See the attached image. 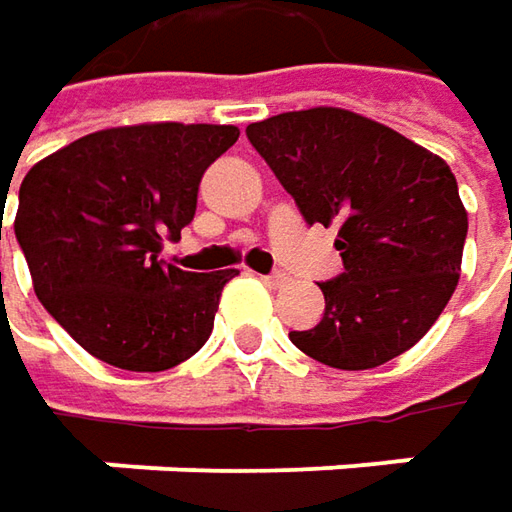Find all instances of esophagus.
Instances as JSON below:
<instances>
[{
  "label": "esophagus",
  "instance_id": "34e87169",
  "mask_svg": "<svg viewBox=\"0 0 512 512\" xmlns=\"http://www.w3.org/2000/svg\"><path fill=\"white\" fill-rule=\"evenodd\" d=\"M263 283L266 286H272V289H280V286H286L289 283V275H283V272H272V275H263Z\"/></svg>",
  "mask_w": 512,
  "mask_h": 512
}]
</instances>
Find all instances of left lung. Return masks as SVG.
I'll list each match as a JSON object with an SVG mask.
<instances>
[{"label": "left lung", "mask_w": 512, "mask_h": 512, "mask_svg": "<svg viewBox=\"0 0 512 512\" xmlns=\"http://www.w3.org/2000/svg\"><path fill=\"white\" fill-rule=\"evenodd\" d=\"M306 223H338L341 278L321 283L318 326L289 332L309 358L372 369L415 346L461 275L467 212L450 166L346 108L286 111L246 128Z\"/></svg>", "instance_id": "1"}]
</instances>
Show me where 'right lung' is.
<instances>
[{"instance_id":"obj_1","label":"right lung","mask_w":512,"mask_h":512,"mask_svg":"<svg viewBox=\"0 0 512 512\" xmlns=\"http://www.w3.org/2000/svg\"><path fill=\"white\" fill-rule=\"evenodd\" d=\"M237 137V125H120L79 137L25 174L13 232L36 298L85 352L163 372L209 341L237 269L183 272L160 252L191 223L203 171Z\"/></svg>"}]
</instances>
